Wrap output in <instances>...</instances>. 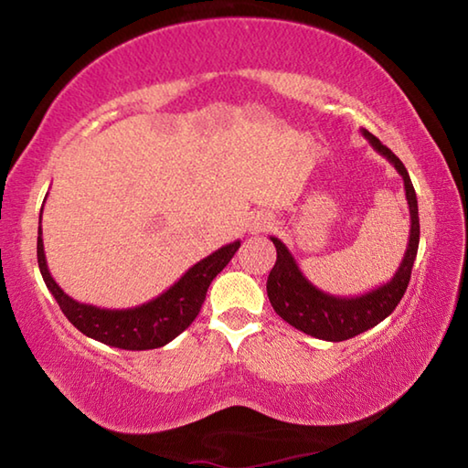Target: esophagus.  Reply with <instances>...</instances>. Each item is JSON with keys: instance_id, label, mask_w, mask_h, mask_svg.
Segmentation results:
<instances>
[{"instance_id": "obj_1", "label": "esophagus", "mask_w": 468, "mask_h": 468, "mask_svg": "<svg viewBox=\"0 0 468 468\" xmlns=\"http://www.w3.org/2000/svg\"><path fill=\"white\" fill-rule=\"evenodd\" d=\"M268 227H271V218H268L266 215H256V217H251V220H250V231L251 233L266 231Z\"/></svg>"}]
</instances>
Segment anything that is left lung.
I'll list each match as a JSON object with an SVG mask.
<instances>
[{
    "mask_svg": "<svg viewBox=\"0 0 468 468\" xmlns=\"http://www.w3.org/2000/svg\"><path fill=\"white\" fill-rule=\"evenodd\" d=\"M361 133L374 146L376 153L394 165V169L399 171V176L405 181L410 233L405 258H402L399 271H396L392 279L386 284H379L374 291L363 292L359 297L330 295V292H324L305 279L297 260L292 258V253L279 237H271L276 248V264L271 274H268L266 292L274 312L284 322H289L292 328L305 332V335L314 338L330 340V343H340V340L357 336L361 332L378 326L379 322L386 320L396 310V305L400 303L409 287L410 271H413V262L419 250L417 194L413 184H410L405 165L374 133H369L367 130H361Z\"/></svg>",
    "mask_w": 468,
    "mask_h": 468,
    "instance_id": "left-lung-1",
    "label": "left lung"
}]
</instances>
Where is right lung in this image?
Instances as JSON below:
<instances>
[{
  "mask_svg": "<svg viewBox=\"0 0 468 468\" xmlns=\"http://www.w3.org/2000/svg\"><path fill=\"white\" fill-rule=\"evenodd\" d=\"M239 245V239L223 245L189 268L176 284H171L161 295L142 305L128 307V310H105V307L80 303L68 292H63L47 268L41 227H38L37 237V260L47 289L59 303V310L82 335L99 340L102 345L125 348V351H148V348H158L171 343L196 320L212 279L231 262Z\"/></svg>",
  "mask_w": 468,
  "mask_h": 468,
  "instance_id": "1",
  "label": "right lung"
}]
</instances>
